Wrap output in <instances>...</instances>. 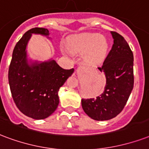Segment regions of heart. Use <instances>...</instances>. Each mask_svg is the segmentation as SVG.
<instances>
[{
	"instance_id": "obj_1",
	"label": "heart",
	"mask_w": 149,
	"mask_h": 149,
	"mask_svg": "<svg viewBox=\"0 0 149 149\" xmlns=\"http://www.w3.org/2000/svg\"><path fill=\"white\" fill-rule=\"evenodd\" d=\"M70 49L84 53L85 61L89 64H97L106 58L109 44L106 38L97 33H84L72 37L70 41Z\"/></svg>"
}]
</instances>
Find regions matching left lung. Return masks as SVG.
Here are the masks:
<instances>
[{
  "instance_id": "8db88e82",
  "label": "left lung",
  "mask_w": 149,
  "mask_h": 149,
  "mask_svg": "<svg viewBox=\"0 0 149 149\" xmlns=\"http://www.w3.org/2000/svg\"><path fill=\"white\" fill-rule=\"evenodd\" d=\"M113 45L98 68L105 73L106 85L102 95L81 100L82 108L89 117L97 121L111 120L120 114L134 87V55L126 40L111 31Z\"/></svg>"
}]
</instances>
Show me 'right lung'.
Masks as SVG:
<instances>
[{
  "label": "right lung",
  "instance_id": "add662e5",
  "mask_svg": "<svg viewBox=\"0 0 149 149\" xmlns=\"http://www.w3.org/2000/svg\"><path fill=\"white\" fill-rule=\"evenodd\" d=\"M32 34L49 38V30L33 28L15 46L8 70V82L15 105L24 115L34 120H44L56 110L58 91L74 69L64 70L53 59L32 62L27 58V44Z\"/></svg>",
  "mask_w": 149,
  "mask_h": 149
}]
</instances>
